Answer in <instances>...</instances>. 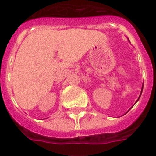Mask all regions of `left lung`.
I'll list each match as a JSON object with an SVG mask.
<instances>
[{"label":"left lung","instance_id":"1","mask_svg":"<svg viewBox=\"0 0 156 156\" xmlns=\"http://www.w3.org/2000/svg\"><path fill=\"white\" fill-rule=\"evenodd\" d=\"M142 90H143V89H142Z\"/></svg>","mask_w":156,"mask_h":156}]
</instances>
